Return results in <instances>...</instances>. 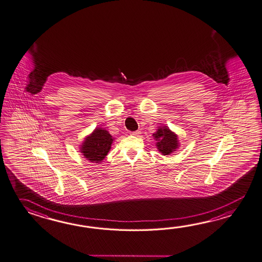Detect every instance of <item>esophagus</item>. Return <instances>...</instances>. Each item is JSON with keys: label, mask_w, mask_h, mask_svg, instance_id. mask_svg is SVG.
I'll list each match as a JSON object with an SVG mask.
<instances>
[{"label": "esophagus", "mask_w": 262, "mask_h": 262, "mask_svg": "<svg viewBox=\"0 0 262 262\" xmlns=\"http://www.w3.org/2000/svg\"><path fill=\"white\" fill-rule=\"evenodd\" d=\"M140 134H141V132H140V130H136V132H133V133H130L132 135H135V136H138Z\"/></svg>", "instance_id": "34e87169"}]
</instances>
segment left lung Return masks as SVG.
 <instances>
[{
  "instance_id": "obj_1",
  "label": "left lung",
  "mask_w": 262,
  "mask_h": 262,
  "mask_svg": "<svg viewBox=\"0 0 262 262\" xmlns=\"http://www.w3.org/2000/svg\"><path fill=\"white\" fill-rule=\"evenodd\" d=\"M153 136L157 141L156 145L158 149L163 155H170L179 146L177 134L172 133L171 129L166 126L158 128V130L153 134Z\"/></svg>"
}]
</instances>
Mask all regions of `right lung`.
Returning <instances> with one entry per match:
<instances>
[{"label":"right lung","instance_id":"right-lung-1","mask_svg":"<svg viewBox=\"0 0 262 262\" xmlns=\"http://www.w3.org/2000/svg\"><path fill=\"white\" fill-rule=\"evenodd\" d=\"M114 138L106 129L96 128L92 134L85 137L82 143L80 152L91 162H101L111 149Z\"/></svg>","mask_w":262,"mask_h":262}]
</instances>
